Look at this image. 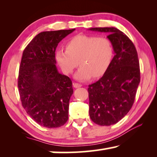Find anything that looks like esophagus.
Returning <instances> with one entry per match:
<instances>
[{"label":"esophagus","instance_id":"34e87169","mask_svg":"<svg viewBox=\"0 0 157 157\" xmlns=\"http://www.w3.org/2000/svg\"><path fill=\"white\" fill-rule=\"evenodd\" d=\"M74 88H79V87H81V86H82V85H81V83H74Z\"/></svg>","mask_w":157,"mask_h":157}]
</instances>
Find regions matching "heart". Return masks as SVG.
<instances>
[{
  "mask_svg": "<svg viewBox=\"0 0 157 157\" xmlns=\"http://www.w3.org/2000/svg\"><path fill=\"white\" fill-rule=\"evenodd\" d=\"M66 49L56 52V60L66 75L71 74L79 63L81 67L75 74V78L79 81L104 75L113 56L111 40L96 36H74L66 44Z\"/></svg>",
  "mask_w": 157,
  "mask_h": 157,
  "instance_id": "obj_1",
  "label": "heart"
}]
</instances>
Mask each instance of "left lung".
Returning a JSON list of instances; mask_svg holds the SVG:
<instances>
[{
    "label": "left lung",
    "mask_w": 157,
    "mask_h": 157,
    "mask_svg": "<svg viewBox=\"0 0 157 157\" xmlns=\"http://www.w3.org/2000/svg\"><path fill=\"white\" fill-rule=\"evenodd\" d=\"M89 30L108 33L115 53L104 76L89 86V116L98 125H113L134 104L140 82L138 54L132 40L120 30L113 27Z\"/></svg>",
    "instance_id": "1"
}]
</instances>
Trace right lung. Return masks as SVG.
I'll list each match as a JSON object with an SVG mask.
<instances>
[{"label": "right lung", "mask_w": 157, "mask_h": 157, "mask_svg": "<svg viewBox=\"0 0 157 157\" xmlns=\"http://www.w3.org/2000/svg\"><path fill=\"white\" fill-rule=\"evenodd\" d=\"M74 30L41 32L23 52L18 79L21 104L32 119L44 127L58 128L68 121L72 81L58 71L55 51Z\"/></svg>", "instance_id": "obj_1"}]
</instances>
